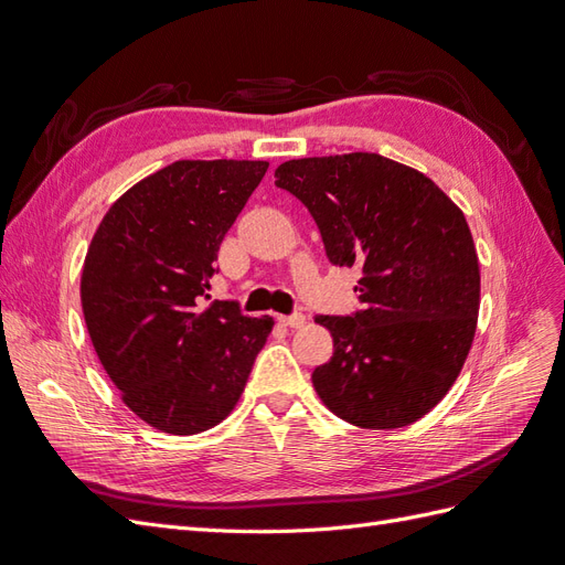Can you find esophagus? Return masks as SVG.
Instances as JSON below:
<instances>
[{"label":"esophagus","mask_w":565,"mask_h":565,"mask_svg":"<svg viewBox=\"0 0 565 565\" xmlns=\"http://www.w3.org/2000/svg\"><path fill=\"white\" fill-rule=\"evenodd\" d=\"M280 322L285 324V328H292V330H297V328H303L306 316H303V313H295V316H280Z\"/></svg>","instance_id":"esophagus-1"}]
</instances>
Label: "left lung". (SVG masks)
<instances>
[{"mask_svg": "<svg viewBox=\"0 0 565 565\" xmlns=\"http://www.w3.org/2000/svg\"><path fill=\"white\" fill-rule=\"evenodd\" d=\"M334 266H361L363 311L318 316L334 353L313 370L330 413L361 429H401L446 398L473 344L481 268L457 204L417 169L377 156L301 158L276 169Z\"/></svg>", "mask_w": 565, "mask_h": 565, "instance_id": "8db88e82", "label": "left lung"}]
</instances>
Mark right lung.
Listing matches in <instances>:
<instances>
[{"instance_id":"1","label":"right lung","mask_w":565,"mask_h":565,"mask_svg":"<svg viewBox=\"0 0 565 565\" xmlns=\"http://www.w3.org/2000/svg\"><path fill=\"white\" fill-rule=\"evenodd\" d=\"M266 169L172 162L119 195L92 237L84 322L119 398L152 429L193 436L224 422L273 330L270 316H243L233 301L202 306L218 245Z\"/></svg>"}]
</instances>
